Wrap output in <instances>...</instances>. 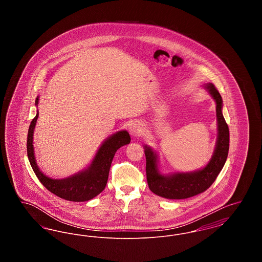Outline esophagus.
<instances>
[{"instance_id":"34e87169","label":"esophagus","mask_w":262,"mask_h":262,"mask_svg":"<svg viewBox=\"0 0 262 262\" xmlns=\"http://www.w3.org/2000/svg\"><path fill=\"white\" fill-rule=\"evenodd\" d=\"M128 129H129V134H130L133 137H138V136H140V134L142 133V125H141L140 123L136 122V123L130 124Z\"/></svg>"}]
</instances>
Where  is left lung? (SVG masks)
Returning a JSON list of instances; mask_svg holds the SVG:
<instances>
[{
  "instance_id": "1",
  "label": "left lung",
  "mask_w": 262,
  "mask_h": 262,
  "mask_svg": "<svg viewBox=\"0 0 262 262\" xmlns=\"http://www.w3.org/2000/svg\"><path fill=\"white\" fill-rule=\"evenodd\" d=\"M205 88L216 102L218 123V139L211 160L205 168L196 172L162 176L158 173L156 154L151 148L145 147L147 184L150 190L159 196L169 200H185L200 194L210 187L224 167L229 152L230 134L222 114V97L212 83Z\"/></svg>"
}]
</instances>
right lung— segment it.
<instances>
[{"label": "right lung", "mask_w": 262, "mask_h": 262, "mask_svg": "<svg viewBox=\"0 0 262 262\" xmlns=\"http://www.w3.org/2000/svg\"><path fill=\"white\" fill-rule=\"evenodd\" d=\"M35 104H38L36 98ZM37 112L35 118L31 121L27 135V156L30 165L40 183L52 193L70 201H88L92 200L105 188L113 158L116 151L120 147L130 142V137L127 132H119L109 137L101 145L95 158L85 171L62 180H55L43 174L35 162L33 149V132L37 122Z\"/></svg>", "instance_id": "obj_1"}]
</instances>
